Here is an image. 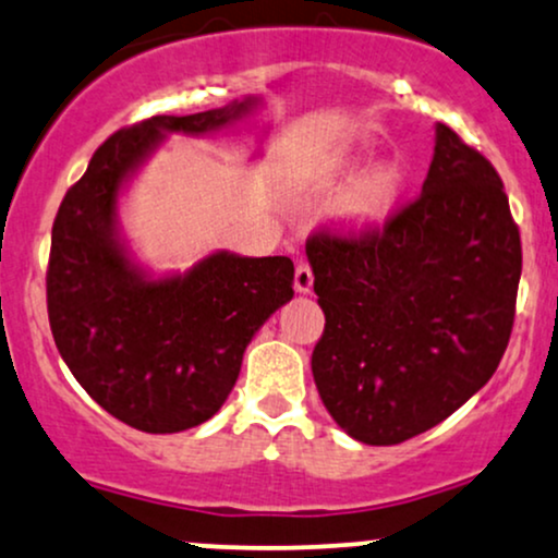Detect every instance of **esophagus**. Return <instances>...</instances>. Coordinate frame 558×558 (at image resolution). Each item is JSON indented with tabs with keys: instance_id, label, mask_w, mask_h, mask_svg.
I'll return each mask as SVG.
<instances>
[{
	"instance_id": "esophagus-1",
	"label": "esophagus",
	"mask_w": 558,
	"mask_h": 558,
	"mask_svg": "<svg viewBox=\"0 0 558 558\" xmlns=\"http://www.w3.org/2000/svg\"><path fill=\"white\" fill-rule=\"evenodd\" d=\"M311 287H313V268L307 260H300L298 268H294V290L311 292Z\"/></svg>"
}]
</instances>
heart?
Masks as SVG:
<instances>
[{"label": "heart", "mask_w": 558, "mask_h": 558, "mask_svg": "<svg viewBox=\"0 0 558 558\" xmlns=\"http://www.w3.org/2000/svg\"><path fill=\"white\" fill-rule=\"evenodd\" d=\"M391 198H395V174L376 172L365 182H360L355 193L347 201L344 214L357 225H373L389 211Z\"/></svg>", "instance_id": "obj_1"}]
</instances>
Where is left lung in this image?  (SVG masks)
I'll return each mask as SVG.
<instances>
[{
    "instance_id": "8db88e82",
    "label": "left lung",
    "mask_w": 558,
    "mask_h": 558,
    "mask_svg": "<svg viewBox=\"0 0 558 558\" xmlns=\"http://www.w3.org/2000/svg\"><path fill=\"white\" fill-rule=\"evenodd\" d=\"M305 251L326 316L313 378L352 438L408 441L499 368L514 326L520 227L494 163L447 124L415 198L381 227H318Z\"/></svg>"
}]
</instances>
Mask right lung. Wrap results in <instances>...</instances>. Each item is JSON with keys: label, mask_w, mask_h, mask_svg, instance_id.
<instances>
[{"label": "right lung", "mask_w": 558, "mask_h": 558, "mask_svg": "<svg viewBox=\"0 0 558 558\" xmlns=\"http://www.w3.org/2000/svg\"><path fill=\"white\" fill-rule=\"evenodd\" d=\"M251 107L247 98L117 130L57 211L46 266L51 337L77 384L130 428L177 434L214 417L238 381L253 333L294 294L287 255L216 253L187 277L146 281L114 238L124 177L163 130L201 135Z\"/></svg>", "instance_id": "obj_1"}]
</instances>
